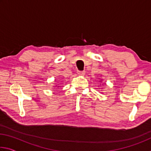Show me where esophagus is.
I'll return each instance as SVG.
<instances>
[{"label": "esophagus", "instance_id": "esophagus-1", "mask_svg": "<svg viewBox=\"0 0 151 151\" xmlns=\"http://www.w3.org/2000/svg\"><path fill=\"white\" fill-rule=\"evenodd\" d=\"M77 73L78 74V75H84L85 74V72L84 70H78L77 71Z\"/></svg>", "mask_w": 151, "mask_h": 151}]
</instances>
